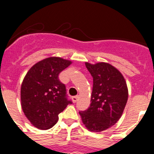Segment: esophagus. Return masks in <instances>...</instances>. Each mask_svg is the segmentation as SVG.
I'll return each instance as SVG.
<instances>
[{"label":"esophagus","mask_w":154,"mask_h":154,"mask_svg":"<svg viewBox=\"0 0 154 154\" xmlns=\"http://www.w3.org/2000/svg\"><path fill=\"white\" fill-rule=\"evenodd\" d=\"M79 99V96H73L72 97V101H73V103H76V102H77V100H78Z\"/></svg>","instance_id":"obj_1"}]
</instances>
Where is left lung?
<instances>
[{"label": "left lung", "mask_w": 154, "mask_h": 154, "mask_svg": "<svg viewBox=\"0 0 154 154\" xmlns=\"http://www.w3.org/2000/svg\"><path fill=\"white\" fill-rule=\"evenodd\" d=\"M85 66L93 78L90 106L79 112L82 121L91 132H102L116 123L123 115L128 99V88L122 73L106 62Z\"/></svg>", "instance_id": "left-lung-1"}]
</instances>
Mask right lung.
I'll list each match as a JSON object with an SVG mask.
<instances>
[{"label":"right lung","mask_w":154,"mask_h":154,"mask_svg":"<svg viewBox=\"0 0 154 154\" xmlns=\"http://www.w3.org/2000/svg\"><path fill=\"white\" fill-rule=\"evenodd\" d=\"M72 62L59 57H49L37 62L24 76L21 87L23 112L35 127L48 130L58 120L72 102L66 97L65 85L58 75Z\"/></svg>","instance_id":"add662e5"}]
</instances>
